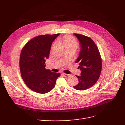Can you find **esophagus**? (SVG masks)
<instances>
[{"instance_id": "1", "label": "esophagus", "mask_w": 125, "mask_h": 125, "mask_svg": "<svg viewBox=\"0 0 125 125\" xmlns=\"http://www.w3.org/2000/svg\"><path fill=\"white\" fill-rule=\"evenodd\" d=\"M62 75H63V76H64V77H65V78H67V77H68L70 76V75H69V74H65V73H62Z\"/></svg>"}]
</instances>
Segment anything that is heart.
Returning <instances> with one entry per match:
<instances>
[{
  "label": "heart",
  "mask_w": 125,
  "mask_h": 125,
  "mask_svg": "<svg viewBox=\"0 0 125 125\" xmlns=\"http://www.w3.org/2000/svg\"><path fill=\"white\" fill-rule=\"evenodd\" d=\"M63 43L65 47H75L78 46V42L76 40L70 35H66L63 39Z\"/></svg>",
  "instance_id": "obj_1"
}]
</instances>
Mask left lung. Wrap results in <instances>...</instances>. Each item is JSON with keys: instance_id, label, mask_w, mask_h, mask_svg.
Returning <instances> with one entry per match:
<instances>
[{"instance_id": "8db88e82", "label": "left lung", "mask_w": 125, "mask_h": 125, "mask_svg": "<svg viewBox=\"0 0 125 125\" xmlns=\"http://www.w3.org/2000/svg\"><path fill=\"white\" fill-rule=\"evenodd\" d=\"M78 39L81 50L76 63L81 71V76H76L79 83L74 88L83 91L93 86L98 80L102 69V61L98 49L94 42L88 37L74 33Z\"/></svg>"}]
</instances>
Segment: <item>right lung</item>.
<instances>
[{"label": "right lung", "instance_id": "1", "mask_svg": "<svg viewBox=\"0 0 125 125\" xmlns=\"http://www.w3.org/2000/svg\"><path fill=\"white\" fill-rule=\"evenodd\" d=\"M60 33L39 35L28 42L23 48L20 58V69L27 86L39 94L50 92L55 85L59 73L52 72L45 67L53 42Z\"/></svg>", "mask_w": 125, "mask_h": 125}]
</instances>
